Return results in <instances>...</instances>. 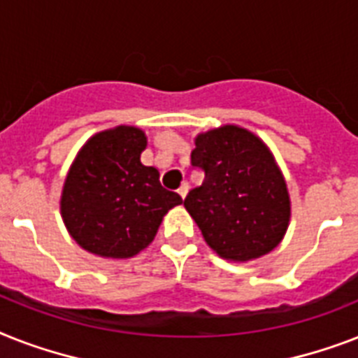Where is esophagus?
<instances>
[{
	"label": "esophagus",
	"instance_id": "obj_1",
	"mask_svg": "<svg viewBox=\"0 0 358 358\" xmlns=\"http://www.w3.org/2000/svg\"><path fill=\"white\" fill-rule=\"evenodd\" d=\"M187 193H189V184L187 182H184V184L178 187V194L182 196V199H185V196H187Z\"/></svg>",
	"mask_w": 358,
	"mask_h": 358
}]
</instances>
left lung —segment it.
<instances>
[{
	"mask_svg": "<svg viewBox=\"0 0 358 358\" xmlns=\"http://www.w3.org/2000/svg\"><path fill=\"white\" fill-rule=\"evenodd\" d=\"M191 165L204 182L189 191L184 206L220 257L257 259L280 245L290 220L289 191L255 134L235 124L199 134Z\"/></svg>",
	"mask_w": 358,
	"mask_h": 358,
	"instance_id": "obj_1",
	"label": "left lung"
}]
</instances>
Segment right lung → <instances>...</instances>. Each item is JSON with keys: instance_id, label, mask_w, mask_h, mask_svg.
I'll return each mask as SVG.
<instances>
[{"instance_id": "right-lung-1", "label": "right lung", "mask_w": 358, "mask_h": 358, "mask_svg": "<svg viewBox=\"0 0 358 358\" xmlns=\"http://www.w3.org/2000/svg\"><path fill=\"white\" fill-rule=\"evenodd\" d=\"M147 136L136 127L95 134L69 167L60 213L78 246L99 257L127 259L152 243L165 213L182 204L141 164Z\"/></svg>"}]
</instances>
